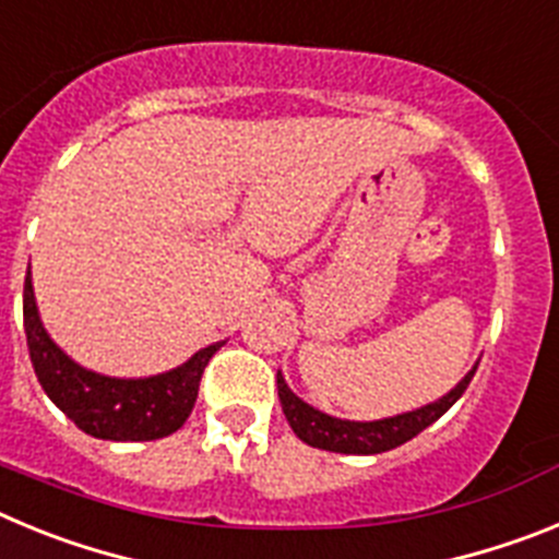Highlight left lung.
<instances>
[{"mask_svg": "<svg viewBox=\"0 0 559 559\" xmlns=\"http://www.w3.org/2000/svg\"><path fill=\"white\" fill-rule=\"evenodd\" d=\"M478 364L459 380L456 386L445 394V397L433 400L428 406L414 408V412L397 414V417L372 419V423H355V419H338L330 414L319 412V408L308 406L302 397H296L285 383L283 372H276V392H280V403H283V414L288 419V426L302 442L310 448H322V451L333 453H355V456H372V453L392 451V448L403 445L408 439L417 437L419 431H426L431 423H437L448 408L456 403L464 394V389L471 386L473 374H476Z\"/></svg>", "mask_w": 559, "mask_h": 559, "instance_id": "8db88e82", "label": "left lung"}]
</instances>
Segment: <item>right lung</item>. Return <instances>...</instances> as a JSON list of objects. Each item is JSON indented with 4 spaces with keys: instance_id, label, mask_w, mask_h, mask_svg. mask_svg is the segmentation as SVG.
Returning a JSON list of instances; mask_svg holds the SVG:
<instances>
[{
    "instance_id": "obj_1",
    "label": "right lung",
    "mask_w": 559,
    "mask_h": 559,
    "mask_svg": "<svg viewBox=\"0 0 559 559\" xmlns=\"http://www.w3.org/2000/svg\"><path fill=\"white\" fill-rule=\"evenodd\" d=\"M24 333L47 397L88 437L111 442H151L179 431L195 406L204 367L224 347V341L210 344L181 367L153 378H108L83 369L44 330L29 269L24 276Z\"/></svg>"
}]
</instances>
